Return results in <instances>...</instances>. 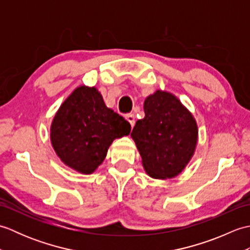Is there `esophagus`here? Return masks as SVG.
<instances>
[{"label": "esophagus", "mask_w": 250, "mask_h": 250, "mask_svg": "<svg viewBox=\"0 0 250 250\" xmlns=\"http://www.w3.org/2000/svg\"><path fill=\"white\" fill-rule=\"evenodd\" d=\"M125 119L129 121V124L131 125L132 128H133L135 125V116L133 114H128V115H125Z\"/></svg>", "instance_id": "1"}]
</instances>
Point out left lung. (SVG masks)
<instances>
[{
  "instance_id": "left-lung-1",
  "label": "left lung",
  "mask_w": 250,
  "mask_h": 250,
  "mask_svg": "<svg viewBox=\"0 0 250 250\" xmlns=\"http://www.w3.org/2000/svg\"><path fill=\"white\" fill-rule=\"evenodd\" d=\"M144 119L136 121L131 136L145 171L152 178L177 176L193 156L198 125L180 101L158 90L144 103Z\"/></svg>"
}]
</instances>
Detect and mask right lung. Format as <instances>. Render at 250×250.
<instances>
[{"label": "right lung", "instance_id": "right-lung-1", "mask_svg": "<svg viewBox=\"0 0 250 250\" xmlns=\"http://www.w3.org/2000/svg\"><path fill=\"white\" fill-rule=\"evenodd\" d=\"M131 125L106 107L94 87H78L57 111L50 139L62 162L83 174H91L104 161L115 139L129 135Z\"/></svg>", "mask_w": 250, "mask_h": 250}]
</instances>
